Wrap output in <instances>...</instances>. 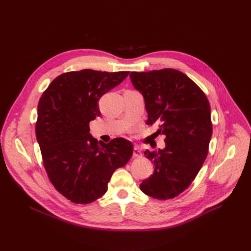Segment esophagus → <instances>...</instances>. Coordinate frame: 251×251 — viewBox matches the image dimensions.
Wrapping results in <instances>:
<instances>
[{
    "mask_svg": "<svg viewBox=\"0 0 251 251\" xmlns=\"http://www.w3.org/2000/svg\"><path fill=\"white\" fill-rule=\"evenodd\" d=\"M133 156H134L135 158H140V157H142V151H141V149H140L138 146H135V147H134V149H133Z\"/></svg>",
    "mask_w": 251,
    "mask_h": 251,
    "instance_id": "34e87169",
    "label": "esophagus"
}]
</instances>
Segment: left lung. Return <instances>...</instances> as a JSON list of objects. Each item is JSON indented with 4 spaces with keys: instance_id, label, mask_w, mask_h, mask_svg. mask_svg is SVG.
<instances>
[{
    "instance_id": "left-lung-1",
    "label": "left lung",
    "mask_w": 251,
    "mask_h": 251,
    "mask_svg": "<svg viewBox=\"0 0 251 251\" xmlns=\"http://www.w3.org/2000/svg\"><path fill=\"white\" fill-rule=\"evenodd\" d=\"M130 78L144 97L147 124H159L157 132L166 136L164 149L144 153L155 169L140 189L157 200L173 199L192 184L207 156L212 133L209 102L176 69L133 71Z\"/></svg>"
}]
</instances>
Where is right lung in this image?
<instances>
[{"mask_svg": "<svg viewBox=\"0 0 251 251\" xmlns=\"http://www.w3.org/2000/svg\"><path fill=\"white\" fill-rule=\"evenodd\" d=\"M129 71H70L52 80L38 105L35 135L53 187L75 203H90L108 189L114 171L133 155L123 138L108 144L94 139L89 122L100 116L98 101L120 84Z\"/></svg>", "mask_w": 251, "mask_h": 251, "instance_id": "add662e5", "label": "right lung"}]
</instances>
